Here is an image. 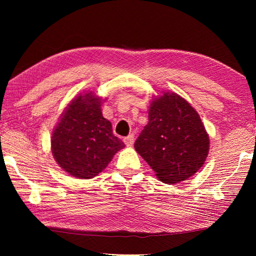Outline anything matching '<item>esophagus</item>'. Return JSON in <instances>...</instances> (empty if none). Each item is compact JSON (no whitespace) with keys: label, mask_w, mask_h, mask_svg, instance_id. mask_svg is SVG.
Returning <instances> with one entry per match:
<instances>
[{"label":"esophagus","mask_w":256,"mask_h":256,"mask_svg":"<svg viewBox=\"0 0 256 256\" xmlns=\"http://www.w3.org/2000/svg\"><path fill=\"white\" fill-rule=\"evenodd\" d=\"M123 140H124L125 145L128 146V148H131V146H132L133 143H134V136H133V134L128 135V136H126V138H124Z\"/></svg>","instance_id":"34e87169"}]
</instances>
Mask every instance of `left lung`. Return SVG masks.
Wrapping results in <instances>:
<instances>
[{
	"label": "left lung",
	"instance_id": "left-lung-1",
	"mask_svg": "<svg viewBox=\"0 0 256 256\" xmlns=\"http://www.w3.org/2000/svg\"><path fill=\"white\" fill-rule=\"evenodd\" d=\"M134 148L162 182L177 184L197 172L209 153V136L199 114L176 94L153 100L148 123Z\"/></svg>",
	"mask_w": 256,
	"mask_h": 256
}]
</instances>
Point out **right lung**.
I'll return each mask as SVG.
<instances>
[{
    "mask_svg": "<svg viewBox=\"0 0 256 256\" xmlns=\"http://www.w3.org/2000/svg\"><path fill=\"white\" fill-rule=\"evenodd\" d=\"M101 99L92 92L78 96L62 114L52 136V152L58 165L80 179L96 176L124 143L102 116Z\"/></svg>",
    "mask_w": 256,
    "mask_h": 256,
    "instance_id": "right-lung-1",
    "label": "right lung"
}]
</instances>
